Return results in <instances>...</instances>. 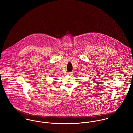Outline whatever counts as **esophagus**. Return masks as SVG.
Returning <instances> with one entry per match:
<instances>
[{
	"mask_svg": "<svg viewBox=\"0 0 133 133\" xmlns=\"http://www.w3.org/2000/svg\"><path fill=\"white\" fill-rule=\"evenodd\" d=\"M68 75H72V72H68Z\"/></svg>",
	"mask_w": 133,
	"mask_h": 133,
	"instance_id": "1",
	"label": "esophagus"
}]
</instances>
